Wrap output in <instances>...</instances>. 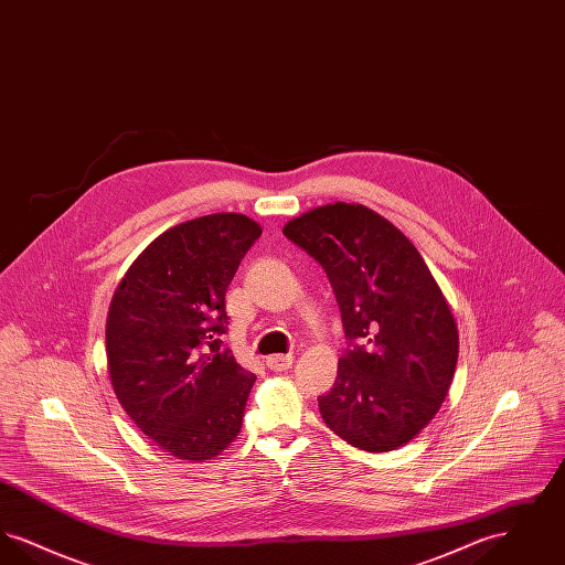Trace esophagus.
Returning <instances> with one entry per match:
<instances>
[{
	"label": "esophagus",
	"instance_id": "1",
	"mask_svg": "<svg viewBox=\"0 0 565 565\" xmlns=\"http://www.w3.org/2000/svg\"><path fill=\"white\" fill-rule=\"evenodd\" d=\"M295 362V355L290 353H277V355H269L267 358V366L270 371H288Z\"/></svg>",
	"mask_w": 565,
	"mask_h": 565
}]
</instances>
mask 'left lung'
<instances>
[{
	"label": "left lung",
	"mask_w": 565,
	"mask_h": 565,
	"mask_svg": "<svg viewBox=\"0 0 565 565\" xmlns=\"http://www.w3.org/2000/svg\"><path fill=\"white\" fill-rule=\"evenodd\" d=\"M284 235L322 265L350 341L318 398L323 424L362 451L403 447L440 408L459 351L428 265L390 220L358 203L316 207Z\"/></svg>",
	"instance_id": "8db88e82"
}]
</instances>
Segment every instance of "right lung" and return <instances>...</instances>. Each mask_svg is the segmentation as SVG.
I'll use <instances>...</instances> for the list:
<instances>
[{
  "label": "right lung",
  "instance_id": "right-lung-1",
  "mask_svg": "<svg viewBox=\"0 0 565 565\" xmlns=\"http://www.w3.org/2000/svg\"><path fill=\"white\" fill-rule=\"evenodd\" d=\"M263 235L243 214L182 222L150 243L116 288L106 350L135 426L178 459L220 456L242 430L256 375L222 348L226 290Z\"/></svg>",
  "mask_w": 565,
  "mask_h": 565
}]
</instances>
